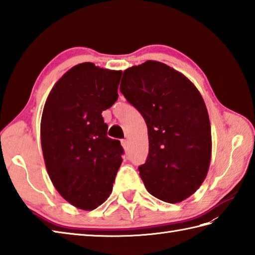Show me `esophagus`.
Returning <instances> with one entry per match:
<instances>
[{
	"label": "esophagus",
	"mask_w": 255,
	"mask_h": 255,
	"mask_svg": "<svg viewBox=\"0 0 255 255\" xmlns=\"http://www.w3.org/2000/svg\"><path fill=\"white\" fill-rule=\"evenodd\" d=\"M121 145L126 150L128 149V139H121Z\"/></svg>",
	"instance_id": "34e87169"
}]
</instances>
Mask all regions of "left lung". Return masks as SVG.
I'll return each mask as SVG.
<instances>
[{
  "label": "left lung",
  "mask_w": 255,
  "mask_h": 255,
  "mask_svg": "<svg viewBox=\"0 0 255 255\" xmlns=\"http://www.w3.org/2000/svg\"><path fill=\"white\" fill-rule=\"evenodd\" d=\"M120 92L143 116L149 150L139 175L163 202L188 199L206 178L212 157L208 112L188 77L157 61L123 72Z\"/></svg>",
  "instance_id": "8db88e82"
}]
</instances>
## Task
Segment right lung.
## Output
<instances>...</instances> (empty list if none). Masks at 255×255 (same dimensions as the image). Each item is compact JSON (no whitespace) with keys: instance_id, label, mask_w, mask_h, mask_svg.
<instances>
[{"instance_id":"obj_1","label":"right lung","mask_w":255,"mask_h":255,"mask_svg":"<svg viewBox=\"0 0 255 255\" xmlns=\"http://www.w3.org/2000/svg\"><path fill=\"white\" fill-rule=\"evenodd\" d=\"M122 71L77 64L55 83L41 117L44 163L54 188L73 206L92 211L108 199L121 166L120 140L101 116L118 99Z\"/></svg>"}]
</instances>
